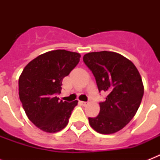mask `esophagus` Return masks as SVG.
I'll return each instance as SVG.
<instances>
[{
    "instance_id": "34e87169",
    "label": "esophagus",
    "mask_w": 160,
    "mask_h": 160,
    "mask_svg": "<svg viewBox=\"0 0 160 160\" xmlns=\"http://www.w3.org/2000/svg\"><path fill=\"white\" fill-rule=\"evenodd\" d=\"M80 104L81 105H84V106H85V105H87V102H85V101H80Z\"/></svg>"
}]
</instances>
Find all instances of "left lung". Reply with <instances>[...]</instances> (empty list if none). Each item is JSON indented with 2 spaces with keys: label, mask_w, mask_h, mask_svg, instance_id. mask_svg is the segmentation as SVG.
I'll return each mask as SVG.
<instances>
[{
  "label": "left lung",
  "mask_w": 160,
  "mask_h": 160,
  "mask_svg": "<svg viewBox=\"0 0 160 160\" xmlns=\"http://www.w3.org/2000/svg\"><path fill=\"white\" fill-rule=\"evenodd\" d=\"M83 61L93 73L99 92L108 93L96 117L89 118L90 126L100 134H114L129 123L144 95L141 76L129 60L112 51L85 54Z\"/></svg>",
  "instance_id": "1"
}]
</instances>
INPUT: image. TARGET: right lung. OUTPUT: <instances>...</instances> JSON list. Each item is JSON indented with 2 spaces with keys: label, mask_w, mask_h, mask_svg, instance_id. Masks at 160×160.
<instances>
[{
  "label": "right lung",
  "mask_w": 160,
  "mask_h": 160,
  "mask_svg": "<svg viewBox=\"0 0 160 160\" xmlns=\"http://www.w3.org/2000/svg\"><path fill=\"white\" fill-rule=\"evenodd\" d=\"M80 55L56 50L31 60L19 78V96L29 119L39 129L55 133L67 125L78 101L59 100L62 80L78 65Z\"/></svg>",
  "instance_id": "obj_1"
}]
</instances>
